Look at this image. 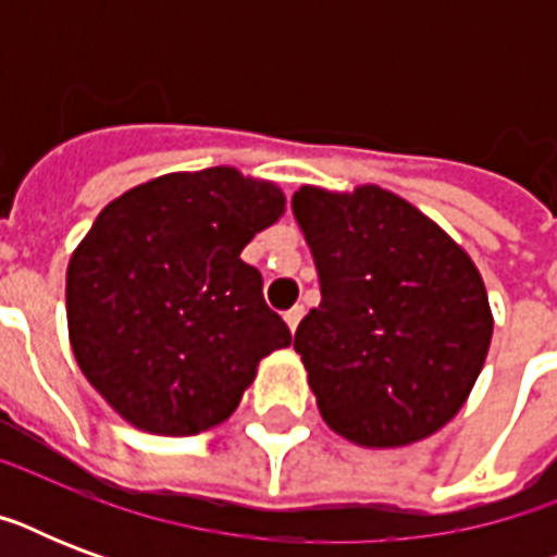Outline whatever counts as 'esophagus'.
Instances as JSON below:
<instances>
[{"label": "esophagus", "mask_w": 557, "mask_h": 557, "mask_svg": "<svg viewBox=\"0 0 557 557\" xmlns=\"http://www.w3.org/2000/svg\"><path fill=\"white\" fill-rule=\"evenodd\" d=\"M283 318H286L288 330L295 332V330H297V323H300V318H304V309H300V306H295V309H288V312L283 314Z\"/></svg>", "instance_id": "obj_1"}]
</instances>
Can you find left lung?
Listing matches in <instances>:
<instances>
[{
    "label": "left lung",
    "mask_w": 557,
    "mask_h": 557,
    "mask_svg": "<svg viewBox=\"0 0 557 557\" xmlns=\"http://www.w3.org/2000/svg\"><path fill=\"white\" fill-rule=\"evenodd\" d=\"M321 304L295 332L323 422L393 448L431 436L466 405L492 344L480 271L396 193L304 187L292 199Z\"/></svg>",
    "instance_id": "1"
}]
</instances>
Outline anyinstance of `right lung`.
Returning a JSON list of instances; mask_svg holds the SVG:
<instances>
[{
  "mask_svg": "<svg viewBox=\"0 0 557 557\" xmlns=\"http://www.w3.org/2000/svg\"><path fill=\"white\" fill-rule=\"evenodd\" d=\"M283 193L231 168L170 173L100 210L65 274L69 338L126 422L190 436L234 413L257 364L292 344L243 248Z\"/></svg>",
  "mask_w": 557,
  "mask_h": 557,
  "instance_id": "1",
  "label": "right lung"
}]
</instances>
